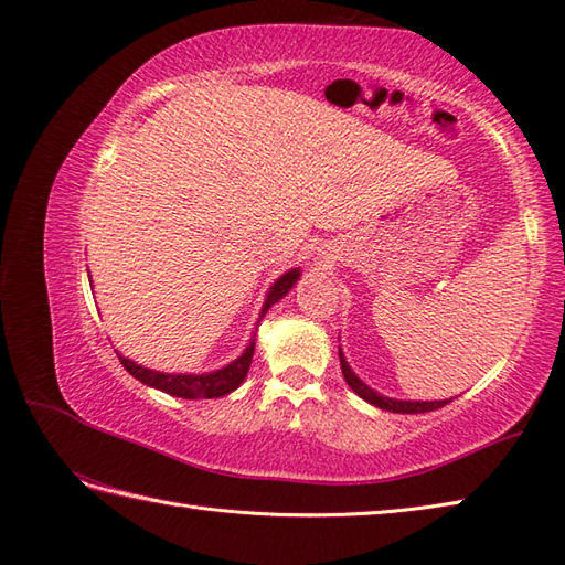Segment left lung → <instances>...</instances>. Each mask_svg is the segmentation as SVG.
Masks as SVG:
<instances>
[{"instance_id": "1", "label": "left lung", "mask_w": 565, "mask_h": 565, "mask_svg": "<svg viewBox=\"0 0 565 565\" xmlns=\"http://www.w3.org/2000/svg\"><path fill=\"white\" fill-rule=\"evenodd\" d=\"M338 356H340V369H342V375H344V382L354 390V394H359L363 402H369L371 406L375 408H382V411H390V413H429V411H436V408H444L446 404H450L452 398H441V402H406V398H392V396H385L375 392L373 387H369L366 382H363L352 369L348 359H344L342 354V348H338Z\"/></svg>"}]
</instances>
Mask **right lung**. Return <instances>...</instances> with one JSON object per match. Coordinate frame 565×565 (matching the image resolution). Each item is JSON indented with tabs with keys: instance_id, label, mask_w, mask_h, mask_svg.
<instances>
[{
	"instance_id": "right-lung-1",
	"label": "right lung",
	"mask_w": 565,
	"mask_h": 565,
	"mask_svg": "<svg viewBox=\"0 0 565 565\" xmlns=\"http://www.w3.org/2000/svg\"><path fill=\"white\" fill-rule=\"evenodd\" d=\"M298 279H300V267H294V269L284 271V275L269 286L258 323L267 315V309L275 302H279L288 294V290L294 288V284ZM253 352H256V333L250 335L242 356H236L232 363H227V366L211 371V373H161V371L145 369V366H140V363L131 361L129 356H121L119 352H117V356L121 361V366L129 371L136 380H140L142 385L161 390V392H167L171 396H180V398H217V396H225V394L234 392L242 385L248 369H250Z\"/></svg>"
}]
</instances>
